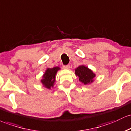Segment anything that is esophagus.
<instances>
[{
	"label": "esophagus",
	"instance_id": "esophagus-1",
	"mask_svg": "<svg viewBox=\"0 0 131 131\" xmlns=\"http://www.w3.org/2000/svg\"><path fill=\"white\" fill-rule=\"evenodd\" d=\"M63 67H64V69H70V66L69 65L64 66H63Z\"/></svg>",
	"mask_w": 131,
	"mask_h": 131
}]
</instances>
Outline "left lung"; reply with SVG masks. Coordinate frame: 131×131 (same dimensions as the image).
<instances>
[{
  "label": "left lung",
  "mask_w": 131,
  "mask_h": 131,
  "mask_svg": "<svg viewBox=\"0 0 131 131\" xmlns=\"http://www.w3.org/2000/svg\"><path fill=\"white\" fill-rule=\"evenodd\" d=\"M76 76L79 77V81L84 85L90 84L94 81V78L96 75L92 70L85 66H80L75 69Z\"/></svg>",
  "instance_id": "8db88e82"
}]
</instances>
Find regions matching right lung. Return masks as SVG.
Returning <instances> with one entry per match:
<instances>
[{"label": "right lung", "instance_id": "obj_1", "mask_svg": "<svg viewBox=\"0 0 131 131\" xmlns=\"http://www.w3.org/2000/svg\"><path fill=\"white\" fill-rule=\"evenodd\" d=\"M60 70V67H54L53 68H48L42 76L41 83L45 87L50 89L53 87L55 83V78L57 72Z\"/></svg>", "mask_w": 131, "mask_h": 131}]
</instances>
